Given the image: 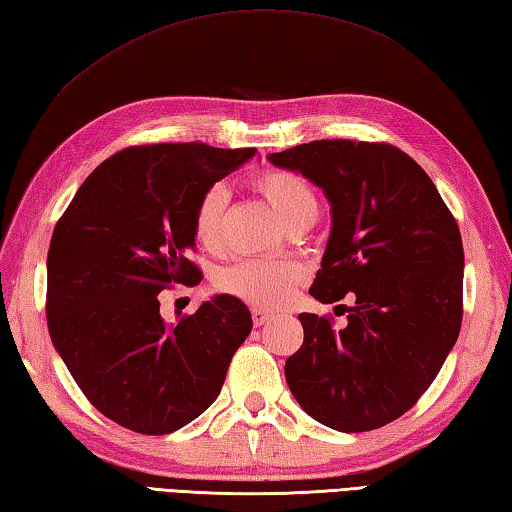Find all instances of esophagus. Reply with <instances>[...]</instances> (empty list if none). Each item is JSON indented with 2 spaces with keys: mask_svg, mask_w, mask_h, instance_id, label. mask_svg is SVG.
I'll return each mask as SVG.
<instances>
[{
  "mask_svg": "<svg viewBox=\"0 0 512 512\" xmlns=\"http://www.w3.org/2000/svg\"><path fill=\"white\" fill-rule=\"evenodd\" d=\"M268 320H273V313H268L264 309H253V322L255 327H262V324H266Z\"/></svg>",
  "mask_w": 512,
  "mask_h": 512,
  "instance_id": "34e87169",
  "label": "esophagus"
}]
</instances>
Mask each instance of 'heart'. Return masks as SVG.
<instances>
[{
    "label": "heart",
    "instance_id": "heart-1",
    "mask_svg": "<svg viewBox=\"0 0 512 512\" xmlns=\"http://www.w3.org/2000/svg\"><path fill=\"white\" fill-rule=\"evenodd\" d=\"M255 188L264 194L284 224L315 208V197L302 176L293 172L268 170L255 179ZM228 206V190L212 185L201 194L192 212V235L203 250H215L221 239V221ZM304 280V268L286 259H244L219 275V288L248 304L264 309H280L291 300Z\"/></svg>",
    "mask_w": 512,
    "mask_h": 512
}]
</instances>
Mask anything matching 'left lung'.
Here are the masks:
<instances>
[{"label":"left lung","mask_w":512,"mask_h":512,"mask_svg":"<svg viewBox=\"0 0 512 512\" xmlns=\"http://www.w3.org/2000/svg\"><path fill=\"white\" fill-rule=\"evenodd\" d=\"M331 203V235L311 295L347 293V327L300 313L304 342L286 360L295 401L338 432H369L416 405L459 338L463 244L430 176L387 143L313 141L268 156Z\"/></svg>","instance_id":"1"}]
</instances>
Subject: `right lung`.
Listing matches in <instances>:
<instances>
[{"instance_id": "right-lung-1", "label": "right lung", "mask_w": 512, "mask_h": 512, "mask_svg": "<svg viewBox=\"0 0 512 512\" xmlns=\"http://www.w3.org/2000/svg\"><path fill=\"white\" fill-rule=\"evenodd\" d=\"M253 147H127L102 161L55 224L46 320L55 351L98 412L138 434H170L215 403L253 329L246 304L215 295L176 324L159 295L201 282L192 212Z\"/></svg>"}]
</instances>
